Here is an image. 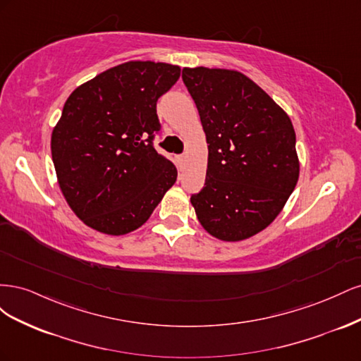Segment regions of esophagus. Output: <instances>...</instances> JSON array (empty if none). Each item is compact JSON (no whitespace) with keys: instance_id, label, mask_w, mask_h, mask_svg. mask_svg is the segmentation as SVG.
<instances>
[{"instance_id":"1","label":"esophagus","mask_w":361,"mask_h":361,"mask_svg":"<svg viewBox=\"0 0 361 361\" xmlns=\"http://www.w3.org/2000/svg\"><path fill=\"white\" fill-rule=\"evenodd\" d=\"M185 164H187V158H185L183 155L178 157V167H179V170H180V171L185 169Z\"/></svg>"}]
</instances>
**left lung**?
I'll list each match as a JSON object with an SVG mask.
<instances>
[{
  "instance_id": "1",
  "label": "left lung",
  "mask_w": 361,
  "mask_h": 361,
  "mask_svg": "<svg viewBox=\"0 0 361 361\" xmlns=\"http://www.w3.org/2000/svg\"><path fill=\"white\" fill-rule=\"evenodd\" d=\"M207 143L204 187L191 203L207 233L243 241L268 227L300 176L289 116L248 76L183 68Z\"/></svg>"
}]
</instances>
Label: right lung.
Segmentation results:
<instances>
[{
	"label": "right lung",
	"instance_id": "1",
	"mask_svg": "<svg viewBox=\"0 0 361 361\" xmlns=\"http://www.w3.org/2000/svg\"><path fill=\"white\" fill-rule=\"evenodd\" d=\"M169 63L128 61L71 93L51 135L60 190L75 215L106 235L143 226L178 170L154 147L157 102L179 80Z\"/></svg>",
	"mask_w": 361,
	"mask_h": 361
}]
</instances>
